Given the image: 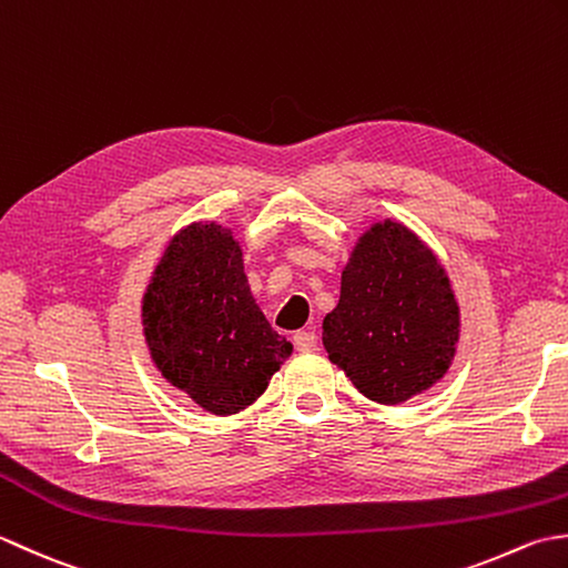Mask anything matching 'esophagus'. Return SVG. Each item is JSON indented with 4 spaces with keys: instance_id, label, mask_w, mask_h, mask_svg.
Masks as SVG:
<instances>
[{
    "instance_id": "obj_1",
    "label": "esophagus",
    "mask_w": 568,
    "mask_h": 568,
    "mask_svg": "<svg viewBox=\"0 0 568 568\" xmlns=\"http://www.w3.org/2000/svg\"><path fill=\"white\" fill-rule=\"evenodd\" d=\"M294 345L298 353H314L318 348V335L314 331H298L294 335Z\"/></svg>"
}]
</instances>
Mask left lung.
Wrapping results in <instances>:
<instances>
[{"label":"left lung","instance_id":"obj_1","mask_svg":"<svg viewBox=\"0 0 568 568\" xmlns=\"http://www.w3.org/2000/svg\"><path fill=\"white\" fill-rule=\"evenodd\" d=\"M458 301L436 254L395 220L355 242L323 348L355 389L399 404L442 379L456 355Z\"/></svg>","mask_w":568,"mask_h":568}]
</instances>
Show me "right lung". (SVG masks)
<instances>
[{"label": "right lung", "mask_w": 568, "mask_h": 568, "mask_svg": "<svg viewBox=\"0 0 568 568\" xmlns=\"http://www.w3.org/2000/svg\"><path fill=\"white\" fill-rule=\"evenodd\" d=\"M152 361L205 412L237 414L292 355L254 301L240 242L217 223L171 237L142 298Z\"/></svg>", "instance_id": "right-lung-1"}]
</instances>
